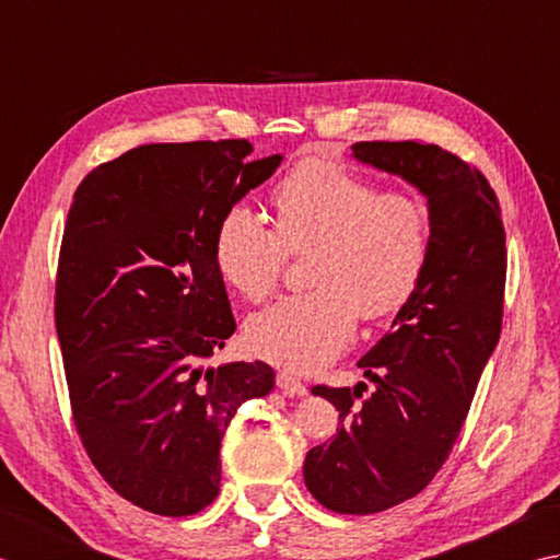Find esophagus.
I'll list each match as a JSON object with an SVG mask.
<instances>
[{
	"label": "esophagus",
	"instance_id": "esophagus-1",
	"mask_svg": "<svg viewBox=\"0 0 560 560\" xmlns=\"http://www.w3.org/2000/svg\"><path fill=\"white\" fill-rule=\"evenodd\" d=\"M276 382L282 389V394H288V396H304L306 394V384L302 380H296V376L290 372H278Z\"/></svg>",
	"mask_w": 560,
	"mask_h": 560
}]
</instances>
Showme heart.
<instances>
[{"label": "heart", "mask_w": 560, "mask_h": 560, "mask_svg": "<svg viewBox=\"0 0 560 560\" xmlns=\"http://www.w3.org/2000/svg\"><path fill=\"white\" fill-rule=\"evenodd\" d=\"M276 222L234 202L214 234L224 282L250 302L276 288L290 250L314 246L312 290L288 294L246 322V346L290 372H312L340 355L358 314L380 318L401 306L423 276L430 214L413 192L380 190L330 164L294 168L276 188Z\"/></svg>", "instance_id": "1"}]
</instances>
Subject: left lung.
<instances>
[{
  "label": "left lung",
  "mask_w": 560,
  "mask_h": 560,
  "mask_svg": "<svg viewBox=\"0 0 560 560\" xmlns=\"http://www.w3.org/2000/svg\"><path fill=\"white\" fill-rule=\"evenodd\" d=\"M352 156L428 198L430 250L392 330L358 368L374 384L314 386L338 410L304 483L324 508L372 515L418 495L447 462L503 326L505 230L493 188L438 144L355 142Z\"/></svg>",
  "instance_id": "left-lung-1"
}]
</instances>
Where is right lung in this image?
<instances>
[{"label":"right lung","instance_id":"obj_1","mask_svg":"<svg viewBox=\"0 0 560 560\" xmlns=\"http://www.w3.org/2000/svg\"><path fill=\"white\" fill-rule=\"evenodd\" d=\"M250 152L246 140L135 147L91 171L67 214L55 326L74 425L106 483L154 515L212 503L226 425L276 384L258 360L208 368L236 330L217 224L282 162Z\"/></svg>","mask_w":560,"mask_h":560}]
</instances>
